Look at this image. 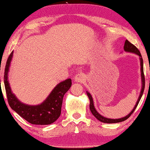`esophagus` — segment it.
Returning <instances> with one entry per match:
<instances>
[{
  "instance_id": "34e87169",
  "label": "esophagus",
  "mask_w": 150,
  "mask_h": 150,
  "mask_svg": "<svg viewBox=\"0 0 150 150\" xmlns=\"http://www.w3.org/2000/svg\"><path fill=\"white\" fill-rule=\"evenodd\" d=\"M85 79V76L82 73H78L74 77V81L76 82H83Z\"/></svg>"
}]
</instances>
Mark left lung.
Listing matches in <instances>:
<instances>
[{
	"label": "left lung",
	"instance_id": "1",
	"mask_svg": "<svg viewBox=\"0 0 150 150\" xmlns=\"http://www.w3.org/2000/svg\"><path fill=\"white\" fill-rule=\"evenodd\" d=\"M124 50L126 52H129V53H132V54H135L137 55H138L139 56V60H140V65H141V90L140 92V94H139V96L138 98V100L137 101L135 105H134V108L132 109V110L130 111V113H128L127 115H126L125 117H121V118H118V119H111V118H107L105 117L103 115H101L100 113H99L98 111L96 110L95 107H94V102H93V99H92V97L91 96L89 92L88 91L86 92L87 93V95L88 96V98L90 99V109L91 111V112L94 117H95L97 120H99V121L103 122V123H107V124H113V123H118V122H123L124 120H127L128 117H129L133 111L135 110V109L137 107V105L139 104V101H140L141 96L143 95V91H144V88H145V77H144V73H143V58L142 56H141V54L140 53V52L139 51V50L134 45H132V43H130L128 40H126L125 43H124Z\"/></svg>",
	"mask_w": 150,
	"mask_h": 150
}]
</instances>
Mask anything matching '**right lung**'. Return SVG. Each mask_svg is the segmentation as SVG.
<instances>
[{"mask_svg":"<svg viewBox=\"0 0 150 150\" xmlns=\"http://www.w3.org/2000/svg\"><path fill=\"white\" fill-rule=\"evenodd\" d=\"M13 52L9 55L6 63L4 83L9 106L13 110L27 122L37 125H48L58 120L61 113L63 97L70 89L71 79H67L59 83L50 92V95L39 105H30L21 102L13 93L8 79V73Z\"/></svg>","mask_w":150,"mask_h":150,"instance_id":"1","label":"right lung"}]
</instances>
